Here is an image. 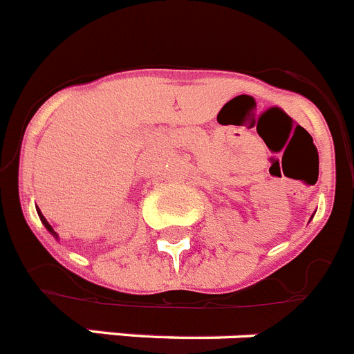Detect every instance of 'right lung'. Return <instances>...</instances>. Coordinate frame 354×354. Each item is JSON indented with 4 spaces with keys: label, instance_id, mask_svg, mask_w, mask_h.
I'll use <instances>...</instances> for the list:
<instances>
[{
    "label": "right lung",
    "instance_id": "1",
    "mask_svg": "<svg viewBox=\"0 0 354 354\" xmlns=\"http://www.w3.org/2000/svg\"><path fill=\"white\" fill-rule=\"evenodd\" d=\"M37 216H39V220H41V223H43V225H45V229H47V231L50 232V234H53V236L56 238V240H59V236H57V232L54 231V229H53V225H50V223L47 222V218L43 216V214H41V211H37Z\"/></svg>",
    "mask_w": 354,
    "mask_h": 354
}]
</instances>
